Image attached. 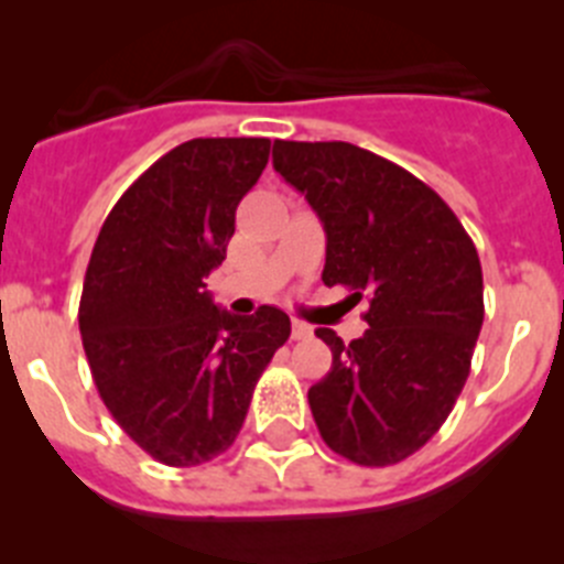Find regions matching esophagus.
<instances>
[{"label":"esophagus","mask_w":564,"mask_h":564,"mask_svg":"<svg viewBox=\"0 0 564 564\" xmlns=\"http://www.w3.org/2000/svg\"><path fill=\"white\" fill-rule=\"evenodd\" d=\"M291 336L296 338V341H302V338H311V336H313V327L305 325V322H299V318H293Z\"/></svg>","instance_id":"34e87169"}]
</instances>
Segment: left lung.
<instances>
[{
    "label": "left lung",
    "instance_id": "obj_1",
    "mask_svg": "<svg viewBox=\"0 0 564 564\" xmlns=\"http://www.w3.org/2000/svg\"><path fill=\"white\" fill-rule=\"evenodd\" d=\"M273 169L325 226L322 282L370 299L367 333L327 327L333 367L307 390L336 455L392 466L449 417L482 327L477 248L441 194L392 161L344 141H273Z\"/></svg>",
    "mask_w": 564,
    "mask_h": 564
}]
</instances>
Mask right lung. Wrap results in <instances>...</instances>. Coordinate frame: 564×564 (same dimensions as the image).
Listing matches in <instances>:
<instances>
[{
  "mask_svg": "<svg viewBox=\"0 0 564 564\" xmlns=\"http://www.w3.org/2000/svg\"><path fill=\"white\" fill-rule=\"evenodd\" d=\"M268 152V138L174 147L121 194L89 257L78 327L93 381L118 426L166 466H200L237 441L291 336L279 307L234 316L203 282L223 265Z\"/></svg>",
  "mask_w": 564,
  "mask_h": 564,
  "instance_id": "add662e5",
  "label": "right lung"
}]
</instances>
